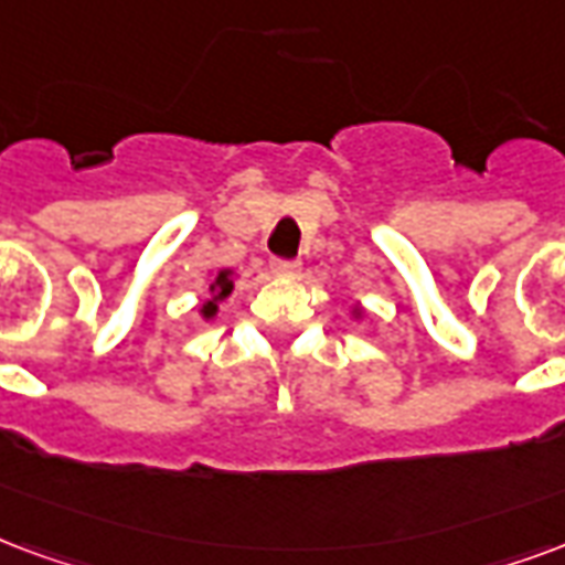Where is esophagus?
I'll use <instances>...</instances> for the list:
<instances>
[{"mask_svg":"<svg viewBox=\"0 0 565 565\" xmlns=\"http://www.w3.org/2000/svg\"><path fill=\"white\" fill-rule=\"evenodd\" d=\"M271 271L278 278H294L296 271H299V260H271Z\"/></svg>","mask_w":565,"mask_h":565,"instance_id":"34e87169","label":"esophagus"}]
</instances>
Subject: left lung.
Instances as JSON below:
<instances>
[{
    "mask_svg": "<svg viewBox=\"0 0 565 565\" xmlns=\"http://www.w3.org/2000/svg\"><path fill=\"white\" fill-rule=\"evenodd\" d=\"M350 317H353V320H362V317H365V308L356 302L353 308H350Z\"/></svg>",
    "mask_w": 565,
    "mask_h": 565,
    "instance_id": "8db88e82",
    "label": "left lung"
}]
</instances>
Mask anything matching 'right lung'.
Returning <instances> with one entry per match:
<instances>
[{"mask_svg": "<svg viewBox=\"0 0 565 565\" xmlns=\"http://www.w3.org/2000/svg\"><path fill=\"white\" fill-rule=\"evenodd\" d=\"M233 287H236V269H218L212 278H209V287H206V296H200V308L198 315L203 320H215L218 317V308L224 299H230L233 294Z\"/></svg>", "mask_w": 565, "mask_h": 565, "instance_id": "add662e5", "label": "right lung"}]
</instances>
